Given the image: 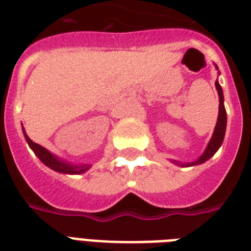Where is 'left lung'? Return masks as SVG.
<instances>
[{
    "instance_id": "8db88e82",
    "label": "left lung",
    "mask_w": 251,
    "mask_h": 251,
    "mask_svg": "<svg viewBox=\"0 0 251 251\" xmlns=\"http://www.w3.org/2000/svg\"><path fill=\"white\" fill-rule=\"evenodd\" d=\"M215 86H216V90H218L219 94V116H218V122H216V126H215L214 134H212V138H211L210 143L204 150V152L198 157V160L193 161V163H179V161L172 160L175 164L181 165V167H191V165H198L202 164L204 161H207L208 159L214 156L215 152L220 149V146L223 145V141H224V135H226V108H224V96H223V90L222 86L219 84V82L216 80L215 82Z\"/></svg>"
}]
</instances>
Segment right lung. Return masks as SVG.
<instances>
[{
  "label": "right lung",
  "mask_w": 251,
  "mask_h": 251,
  "mask_svg": "<svg viewBox=\"0 0 251 251\" xmlns=\"http://www.w3.org/2000/svg\"><path fill=\"white\" fill-rule=\"evenodd\" d=\"M23 134H25V141H27L28 146L31 147V150L40 159L41 163L50 168V169H53V171L60 172V173H66V175H80V173H84L87 169H90V164H70V163L61 160L57 156H54L53 153L49 152L48 150L44 149L43 146L37 145V143L31 141L28 135L25 134V129H23Z\"/></svg>",
  "instance_id": "right-lung-1"
}]
</instances>
